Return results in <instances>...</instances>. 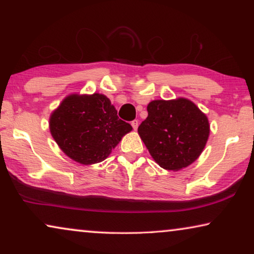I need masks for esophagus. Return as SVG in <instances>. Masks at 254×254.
<instances>
[{
    "label": "esophagus",
    "mask_w": 254,
    "mask_h": 254,
    "mask_svg": "<svg viewBox=\"0 0 254 254\" xmlns=\"http://www.w3.org/2000/svg\"><path fill=\"white\" fill-rule=\"evenodd\" d=\"M130 125H131V127H133V129L136 130L137 127H138V121H137V120H133V121H131V123H130Z\"/></svg>",
    "instance_id": "34e87169"
}]
</instances>
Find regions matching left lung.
I'll return each mask as SVG.
<instances>
[{"mask_svg":"<svg viewBox=\"0 0 254 254\" xmlns=\"http://www.w3.org/2000/svg\"><path fill=\"white\" fill-rule=\"evenodd\" d=\"M147 111L137 131L155 162L178 171L196 161L209 137L206 114L186 98L152 100Z\"/></svg>","mask_w":254,"mask_h":254,"instance_id":"1","label":"left lung"}]
</instances>
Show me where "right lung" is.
Here are the masks:
<instances>
[{"instance_id": "1", "label": "right lung", "mask_w": 254, "mask_h": 254, "mask_svg": "<svg viewBox=\"0 0 254 254\" xmlns=\"http://www.w3.org/2000/svg\"><path fill=\"white\" fill-rule=\"evenodd\" d=\"M131 129L129 124L119 119L110 99L100 93L69 95L50 118L55 142L69 158L83 165L109 157Z\"/></svg>"}]
</instances>
